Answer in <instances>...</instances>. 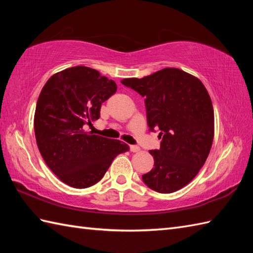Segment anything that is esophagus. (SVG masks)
<instances>
[{
	"label": "esophagus",
	"instance_id": "34e87169",
	"mask_svg": "<svg viewBox=\"0 0 253 253\" xmlns=\"http://www.w3.org/2000/svg\"><path fill=\"white\" fill-rule=\"evenodd\" d=\"M130 151L131 152H139V151H140V148H139L138 146H133V144H131Z\"/></svg>",
	"mask_w": 253,
	"mask_h": 253
}]
</instances>
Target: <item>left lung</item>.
I'll return each mask as SVG.
<instances>
[{
  "instance_id": "1",
  "label": "left lung",
  "mask_w": 253,
  "mask_h": 253,
  "mask_svg": "<svg viewBox=\"0 0 253 253\" xmlns=\"http://www.w3.org/2000/svg\"><path fill=\"white\" fill-rule=\"evenodd\" d=\"M144 96L150 130L160 129L159 150L149 151L154 168L142 175L152 190L170 193L195 178L214 138L212 101L200 79L168 67L143 78L122 80Z\"/></svg>"
}]
</instances>
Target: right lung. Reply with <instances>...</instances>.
<instances>
[{
  "label": "right lung",
  "instance_id": "add662e5",
  "mask_svg": "<svg viewBox=\"0 0 253 253\" xmlns=\"http://www.w3.org/2000/svg\"><path fill=\"white\" fill-rule=\"evenodd\" d=\"M114 80L93 68L76 66L53 75L42 88L35 112V135L45 164L66 185L96 184L128 144L84 130L99 120L101 105L114 94Z\"/></svg>",
  "mask_w": 253,
  "mask_h": 253
}]
</instances>
